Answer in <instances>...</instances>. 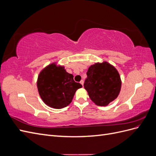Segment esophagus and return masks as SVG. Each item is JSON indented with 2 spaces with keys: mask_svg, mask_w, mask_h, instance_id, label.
<instances>
[{
  "mask_svg": "<svg viewBox=\"0 0 156 156\" xmlns=\"http://www.w3.org/2000/svg\"><path fill=\"white\" fill-rule=\"evenodd\" d=\"M80 83L82 84V86H83V84H84V81H83V80H81V81H80Z\"/></svg>",
  "mask_w": 156,
  "mask_h": 156,
  "instance_id": "1",
  "label": "esophagus"
}]
</instances>
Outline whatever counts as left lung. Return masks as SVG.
I'll list each match as a JSON object with an SVG mask.
<instances>
[{"mask_svg":"<svg viewBox=\"0 0 156 156\" xmlns=\"http://www.w3.org/2000/svg\"><path fill=\"white\" fill-rule=\"evenodd\" d=\"M84 87L91 100L99 106H106L119 96L121 79L116 68L107 62L91 66L87 73Z\"/></svg>","mask_w":156,"mask_h":156,"instance_id":"8db88e82","label":"left lung"}]
</instances>
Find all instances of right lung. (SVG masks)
Masks as SVG:
<instances>
[{
    "mask_svg": "<svg viewBox=\"0 0 156 156\" xmlns=\"http://www.w3.org/2000/svg\"><path fill=\"white\" fill-rule=\"evenodd\" d=\"M37 89L46 105L55 108H62L72 102L74 94L82 85L73 80L64 67L52 64L40 72L37 82Z\"/></svg>",
    "mask_w": 156,
    "mask_h": 156,
    "instance_id": "1",
    "label": "right lung"
}]
</instances>
